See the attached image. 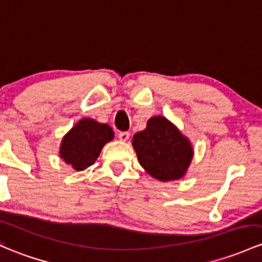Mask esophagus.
Here are the masks:
<instances>
[{
    "label": "esophagus",
    "instance_id": "esophagus-1",
    "mask_svg": "<svg viewBox=\"0 0 262 262\" xmlns=\"http://www.w3.org/2000/svg\"><path fill=\"white\" fill-rule=\"evenodd\" d=\"M118 137H119V139L123 140V142H126V140L129 139V137H130V133H129V132H119Z\"/></svg>",
    "mask_w": 262,
    "mask_h": 262
}]
</instances>
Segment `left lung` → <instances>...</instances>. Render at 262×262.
Segmentation results:
<instances>
[{
    "instance_id": "1",
    "label": "left lung",
    "mask_w": 262,
    "mask_h": 262,
    "mask_svg": "<svg viewBox=\"0 0 262 262\" xmlns=\"http://www.w3.org/2000/svg\"><path fill=\"white\" fill-rule=\"evenodd\" d=\"M132 144L140 166L162 182L183 177L193 158L189 139L161 115L150 118L147 128L134 134Z\"/></svg>"
}]
</instances>
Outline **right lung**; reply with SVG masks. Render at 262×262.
<instances>
[{"mask_svg":"<svg viewBox=\"0 0 262 262\" xmlns=\"http://www.w3.org/2000/svg\"><path fill=\"white\" fill-rule=\"evenodd\" d=\"M114 138L108 124L84 118L65 134L60 145V158L75 170H84L95 163L106 143Z\"/></svg>","mask_w":262,"mask_h":262,"instance_id":"right-lung-1","label":"right lung"}]
</instances>
